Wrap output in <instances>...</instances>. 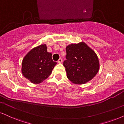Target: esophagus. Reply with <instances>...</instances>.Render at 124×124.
<instances>
[{
    "mask_svg": "<svg viewBox=\"0 0 124 124\" xmlns=\"http://www.w3.org/2000/svg\"><path fill=\"white\" fill-rule=\"evenodd\" d=\"M62 62V59L61 58H59L58 59V63H61Z\"/></svg>",
    "mask_w": 124,
    "mask_h": 124,
    "instance_id": "34e87169",
    "label": "esophagus"
}]
</instances>
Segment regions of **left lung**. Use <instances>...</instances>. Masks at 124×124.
<instances>
[{
  "mask_svg": "<svg viewBox=\"0 0 124 124\" xmlns=\"http://www.w3.org/2000/svg\"><path fill=\"white\" fill-rule=\"evenodd\" d=\"M63 62L67 77L73 84H85L98 73L100 63L97 54L85 42L71 43L66 48Z\"/></svg>",
  "mask_w": 124,
  "mask_h": 124,
  "instance_id": "left-lung-1",
  "label": "left lung"
}]
</instances>
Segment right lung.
<instances>
[{"label": "right lung", "instance_id": "1", "mask_svg": "<svg viewBox=\"0 0 124 124\" xmlns=\"http://www.w3.org/2000/svg\"><path fill=\"white\" fill-rule=\"evenodd\" d=\"M46 45H40L31 49L22 61V73L31 83L38 84L51 74L57 62L52 59V54L47 52Z\"/></svg>", "mask_w": 124, "mask_h": 124}]
</instances>
